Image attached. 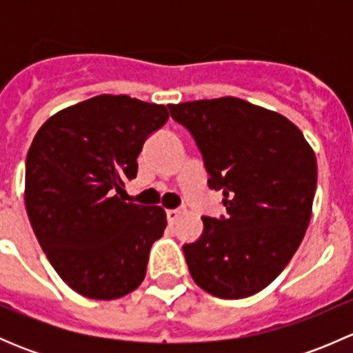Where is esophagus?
<instances>
[{
	"mask_svg": "<svg viewBox=\"0 0 353 353\" xmlns=\"http://www.w3.org/2000/svg\"><path fill=\"white\" fill-rule=\"evenodd\" d=\"M183 212L181 210H167V222L169 223H176L177 220L181 219Z\"/></svg>",
	"mask_w": 353,
	"mask_h": 353,
	"instance_id": "1",
	"label": "esophagus"
}]
</instances>
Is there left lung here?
<instances>
[{
	"mask_svg": "<svg viewBox=\"0 0 353 353\" xmlns=\"http://www.w3.org/2000/svg\"><path fill=\"white\" fill-rule=\"evenodd\" d=\"M196 140L208 186L227 215L201 216L203 234L184 245L198 287L244 299L268 287L304 239L318 162L302 131L282 114L237 97L169 104Z\"/></svg>",
	"mask_w": 353,
	"mask_h": 353,
	"instance_id": "8db88e82",
	"label": "left lung"
}]
</instances>
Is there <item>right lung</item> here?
<instances>
[{"label":"right lung","instance_id":"obj_1","mask_svg":"<svg viewBox=\"0 0 353 353\" xmlns=\"http://www.w3.org/2000/svg\"><path fill=\"white\" fill-rule=\"evenodd\" d=\"M167 119V105L102 94L52 114L32 140L28 220L52 268L83 297L112 301L143 282L165 210L119 194L137 177L148 134Z\"/></svg>","mask_w":353,"mask_h":353}]
</instances>
